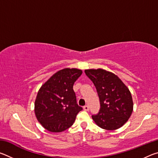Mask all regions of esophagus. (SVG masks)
Listing matches in <instances>:
<instances>
[{
  "label": "esophagus",
  "mask_w": 158,
  "mask_h": 158,
  "mask_svg": "<svg viewBox=\"0 0 158 158\" xmlns=\"http://www.w3.org/2000/svg\"><path fill=\"white\" fill-rule=\"evenodd\" d=\"M84 110L85 111H89V106L88 105H85L84 106Z\"/></svg>",
  "instance_id": "esophagus-1"
}]
</instances>
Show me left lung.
Listing matches in <instances>:
<instances>
[{
    "label": "left lung",
    "mask_w": 158,
    "mask_h": 158,
    "mask_svg": "<svg viewBox=\"0 0 158 158\" xmlns=\"http://www.w3.org/2000/svg\"><path fill=\"white\" fill-rule=\"evenodd\" d=\"M85 73L94 84L100 99V109L97 114L92 115L93 121L105 130L122 127L133 110L129 89L116 75L105 69H85Z\"/></svg>",
    "instance_id": "1"
}]
</instances>
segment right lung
<instances>
[{
  "instance_id": "obj_1",
  "label": "right lung",
  "mask_w": 158,
  "mask_h": 158,
  "mask_svg": "<svg viewBox=\"0 0 158 158\" xmlns=\"http://www.w3.org/2000/svg\"><path fill=\"white\" fill-rule=\"evenodd\" d=\"M78 69L65 68L57 72L37 93L35 113L45 129L60 132L71 127L83 108L77 103L73 85L81 75Z\"/></svg>"
}]
</instances>
